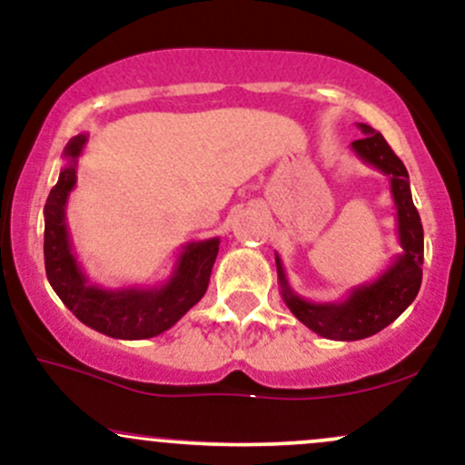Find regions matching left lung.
<instances>
[{"instance_id": "obj_1", "label": "left lung", "mask_w": 465, "mask_h": 465, "mask_svg": "<svg viewBox=\"0 0 465 465\" xmlns=\"http://www.w3.org/2000/svg\"><path fill=\"white\" fill-rule=\"evenodd\" d=\"M364 139L353 141L351 147L366 165H373L391 178L392 203L397 209V236L401 253L392 258L373 282H364L351 289L340 302H309L291 289L282 260L275 253L280 293L291 313L313 333L326 340L353 341L380 333L395 322L411 307L421 287L423 264V227L420 212L415 209L404 163L391 150L380 132L366 124H357Z\"/></svg>"}]
</instances>
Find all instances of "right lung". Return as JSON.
I'll return each mask as SVG.
<instances>
[{
    "label": "right lung",
    "instance_id": "right-lung-1",
    "mask_svg": "<svg viewBox=\"0 0 465 465\" xmlns=\"http://www.w3.org/2000/svg\"><path fill=\"white\" fill-rule=\"evenodd\" d=\"M88 134H76L64 150L57 185L44 207V258L50 287L90 329L116 340H147L172 329L205 295L221 238L183 244L174 272L156 287L105 289L92 284L76 262L65 224V205L76 185V161Z\"/></svg>",
    "mask_w": 465,
    "mask_h": 465
}]
</instances>
